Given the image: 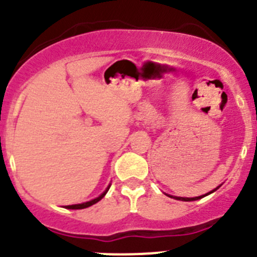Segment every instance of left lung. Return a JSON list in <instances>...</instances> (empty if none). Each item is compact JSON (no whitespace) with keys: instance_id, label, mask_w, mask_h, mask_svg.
Segmentation results:
<instances>
[{"instance_id":"obj_1","label":"left lung","mask_w":257,"mask_h":257,"mask_svg":"<svg viewBox=\"0 0 257 257\" xmlns=\"http://www.w3.org/2000/svg\"><path fill=\"white\" fill-rule=\"evenodd\" d=\"M217 188H218V187H217ZM217 188H216V189H217ZM216 189H213L212 192H209V193H213ZM209 193H207V194H204V195H199V197H194V198H184V197H172V198H175V199H178V200H184V202H190V200H197V199H200V198L206 197V195H208Z\"/></svg>"}]
</instances>
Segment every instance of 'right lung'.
<instances>
[{
  "label": "right lung",
  "mask_w": 257,
  "mask_h": 257,
  "mask_svg": "<svg viewBox=\"0 0 257 257\" xmlns=\"http://www.w3.org/2000/svg\"><path fill=\"white\" fill-rule=\"evenodd\" d=\"M108 189H109V187L107 188V189L104 190V192L102 193V194L99 195V197L94 198V199L89 200V202H85V203H80V204H72V206H67V207H65V208H68V209H83V208H87V207L93 206V204H96L97 202H99V200H101L102 198H103L104 195H106V193L108 192Z\"/></svg>",
  "instance_id": "add662e5"
}]
</instances>
